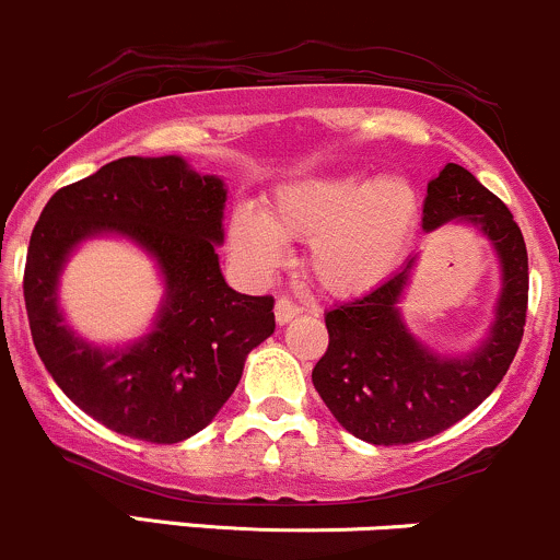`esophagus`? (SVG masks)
I'll return each mask as SVG.
<instances>
[{"mask_svg":"<svg viewBox=\"0 0 560 560\" xmlns=\"http://www.w3.org/2000/svg\"><path fill=\"white\" fill-rule=\"evenodd\" d=\"M299 312L302 310H299L291 299H278V304H275V320H278V326H288Z\"/></svg>","mask_w":560,"mask_h":560,"instance_id":"1","label":"esophagus"}]
</instances>
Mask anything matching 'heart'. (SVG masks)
I'll list each match as a JSON object with an SVG mask.
<instances>
[{"instance_id": "b5f03b06", "label": "heart", "mask_w": 560, "mask_h": 560, "mask_svg": "<svg viewBox=\"0 0 560 560\" xmlns=\"http://www.w3.org/2000/svg\"><path fill=\"white\" fill-rule=\"evenodd\" d=\"M419 224V195L406 178L371 173L306 176L282 184L261 210L232 215V258L254 278L285 261V240H310L306 269L323 291L354 296L398 269Z\"/></svg>"}]
</instances>
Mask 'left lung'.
<instances>
[{
  "instance_id": "1",
  "label": "left lung",
  "mask_w": 560,
  "mask_h": 560,
  "mask_svg": "<svg viewBox=\"0 0 560 560\" xmlns=\"http://www.w3.org/2000/svg\"><path fill=\"white\" fill-rule=\"evenodd\" d=\"M472 226L499 261L494 320L465 354L438 352L406 326L400 302L417 256L354 302L326 312L328 350L312 371L336 422L374 446H402L448 430L494 393L523 339L528 256L508 206L470 171L448 162L427 184L422 230Z\"/></svg>"
}]
</instances>
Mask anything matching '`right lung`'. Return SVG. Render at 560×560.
<instances>
[{"instance_id":"1","label":"right lung","mask_w":560,"mask_h":560,"mask_svg":"<svg viewBox=\"0 0 560 560\" xmlns=\"http://www.w3.org/2000/svg\"><path fill=\"white\" fill-rule=\"evenodd\" d=\"M226 184L178 154L122 158L50 197L23 275L28 326L66 398L119 435L178 443L213 422L248 352L275 334V299L226 285L219 267ZM119 236L155 261L163 299L153 328L95 346L65 323L60 275L80 244Z\"/></svg>"}]
</instances>
